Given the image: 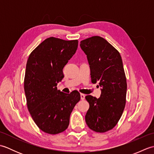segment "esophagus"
Segmentation results:
<instances>
[{
    "label": "esophagus",
    "mask_w": 154,
    "mask_h": 154,
    "mask_svg": "<svg viewBox=\"0 0 154 154\" xmlns=\"http://www.w3.org/2000/svg\"><path fill=\"white\" fill-rule=\"evenodd\" d=\"M81 100H84L85 99V95L84 94H83V93H81Z\"/></svg>",
    "instance_id": "obj_1"
}]
</instances>
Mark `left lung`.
<instances>
[{
	"label": "left lung",
	"mask_w": 154,
	"mask_h": 154,
	"mask_svg": "<svg viewBox=\"0 0 154 154\" xmlns=\"http://www.w3.org/2000/svg\"><path fill=\"white\" fill-rule=\"evenodd\" d=\"M80 46L89 61L91 82L102 87L99 99L85 97L89 103L86 123L94 132H106L116 125L126 104L127 83L122 58L116 49L97 35L82 40Z\"/></svg>",
	"instance_id": "1"
}]
</instances>
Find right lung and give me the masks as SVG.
<instances>
[{
  "mask_svg": "<svg viewBox=\"0 0 154 154\" xmlns=\"http://www.w3.org/2000/svg\"><path fill=\"white\" fill-rule=\"evenodd\" d=\"M77 46V40L50 37L38 45L28 59L24 82L28 109L39 128L50 134L67 128L72 110L81 99L77 91L67 94L56 87Z\"/></svg>",
  "mask_w": 154,
  "mask_h": 154,
  "instance_id": "right-lung-1",
  "label": "right lung"
}]
</instances>
